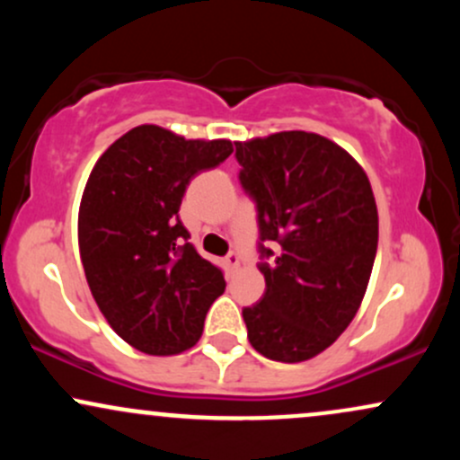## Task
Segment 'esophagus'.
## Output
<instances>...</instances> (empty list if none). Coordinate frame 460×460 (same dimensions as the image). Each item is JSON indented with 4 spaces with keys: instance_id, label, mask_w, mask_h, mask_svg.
<instances>
[{
    "instance_id": "1",
    "label": "esophagus",
    "mask_w": 460,
    "mask_h": 460,
    "mask_svg": "<svg viewBox=\"0 0 460 460\" xmlns=\"http://www.w3.org/2000/svg\"><path fill=\"white\" fill-rule=\"evenodd\" d=\"M225 266L229 268V272H235L237 268H240V255H237V252H229V255L225 257Z\"/></svg>"
}]
</instances>
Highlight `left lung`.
Wrapping results in <instances>:
<instances>
[{
    "label": "left lung",
    "mask_w": 460,
    "mask_h": 460,
    "mask_svg": "<svg viewBox=\"0 0 460 460\" xmlns=\"http://www.w3.org/2000/svg\"><path fill=\"white\" fill-rule=\"evenodd\" d=\"M240 186L255 203L266 292L242 309L248 341L272 361H307L355 318L378 246L363 168L324 136L281 131L235 142Z\"/></svg>",
    "instance_id": "left-lung-1"
}]
</instances>
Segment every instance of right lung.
Segmentation results:
<instances>
[{"label":"right lung","mask_w":460,"mask_h":460,"mask_svg":"<svg viewBox=\"0 0 460 460\" xmlns=\"http://www.w3.org/2000/svg\"><path fill=\"white\" fill-rule=\"evenodd\" d=\"M231 153L229 140L140 125L94 164L79 205V255L105 320L136 350L192 348L225 292L223 270L190 244L179 208L190 181Z\"/></svg>","instance_id":"right-lung-1"}]
</instances>
